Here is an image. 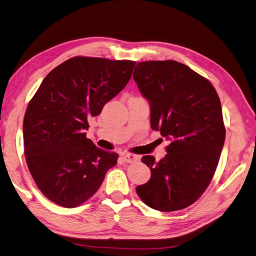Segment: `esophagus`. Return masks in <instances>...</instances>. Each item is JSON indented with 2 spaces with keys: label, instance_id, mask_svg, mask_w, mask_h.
Segmentation results:
<instances>
[{
  "label": "esophagus",
  "instance_id": "esophagus-1",
  "mask_svg": "<svg viewBox=\"0 0 256 256\" xmlns=\"http://www.w3.org/2000/svg\"><path fill=\"white\" fill-rule=\"evenodd\" d=\"M121 158H122V160L126 163H134L137 160V156L132 154H122L121 155Z\"/></svg>",
  "mask_w": 256,
  "mask_h": 256
}]
</instances>
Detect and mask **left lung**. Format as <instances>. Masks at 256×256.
<instances>
[{"instance_id":"8db88e82","label":"left lung","mask_w":256,"mask_h":256,"mask_svg":"<svg viewBox=\"0 0 256 256\" xmlns=\"http://www.w3.org/2000/svg\"><path fill=\"white\" fill-rule=\"evenodd\" d=\"M138 88L150 104V127L170 140L160 162L142 158L150 180L136 188L142 201L160 212L194 204L216 171L225 142L222 104L214 85L176 60L138 62Z\"/></svg>"}]
</instances>
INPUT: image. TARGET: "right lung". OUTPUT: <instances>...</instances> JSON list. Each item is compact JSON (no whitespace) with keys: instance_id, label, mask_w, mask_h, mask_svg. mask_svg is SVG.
Segmentation results:
<instances>
[{"instance_id":"obj_1","label":"right lung","mask_w":256,"mask_h":256,"mask_svg":"<svg viewBox=\"0 0 256 256\" xmlns=\"http://www.w3.org/2000/svg\"><path fill=\"white\" fill-rule=\"evenodd\" d=\"M132 60L76 56L49 73L26 108L24 146L42 194L65 208L96 194L119 155L86 138L88 120L101 114L132 78Z\"/></svg>"}]
</instances>
